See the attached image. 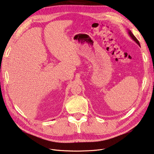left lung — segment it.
I'll return each mask as SVG.
<instances>
[{
	"instance_id": "obj_1",
	"label": "left lung",
	"mask_w": 154,
	"mask_h": 154,
	"mask_svg": "<svg viewBox=\"0 0 154 154\" xmlns=\"http://www.w3.org/2000/svg\"><path fill=\"white\" fill-rule=\"evenodd\" d=\"M128 34H129V35L131 36V37L132 38H133V40H134L136 42H137V43L139 46H140V42H139V41H138V39L135 37L133 33H132V32H131V31H128Z\"/></svg>"
}]
</instances>
